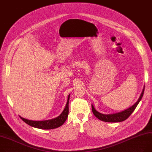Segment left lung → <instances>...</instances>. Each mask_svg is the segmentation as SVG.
Segmentation results:
<instances>
[{
    "mask_svg": "<svg viewBox=\"0 0 152 152\" xmlns=\"http://www.w3.org/2000/svg\"><path fill=\"white\" fill-rule=\"evenodd\" d=\"M144 89L145 88H143V91L140 95V96L138 99V100L137 101V102L134 104V105H133L132 107L129 108L128 109L120 112L118 113H115V114H111V115H104L101 113H99L96 110L94 109V106L92 105V111L93 113L94 114V115L96 116L97 118H98L99 120L103 121H106V122H121L124 121L125 120H126L130 116V115L133 113V111L135 110L136 107L137 106L138 104L139 103V102H140V100L142 99L143 95L144 93Z\"/></svg>",
    "mask_w": 152,
    "mask_h": 152,
    "instance_id": "1",
    "label": "left lung"
}]
</instances>
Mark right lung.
<instances>
[{
	"label": "right lung",
	"mask_w": 152,
	"mask_h": 152,
	"mask_svg": "<svg viewBox=\"0 0 152 152\" xmlns=\"http://www.w3.org/2000/svg\"><path fill=\"white\" fill-rule=\"evenodd\" d=\"M69 95L67 97V102L66 105V107L64 109L62 113L56 118L52 120H48L45 121H32L24 118L20 116L22 121H24L27 125L35 127L37 128L44 129V130H50V129H54L58 128L63 125V123L66 120L67 116L69 113Z\"/></svg>",
	"instance_id": "add662e5"
}]
</instances>
